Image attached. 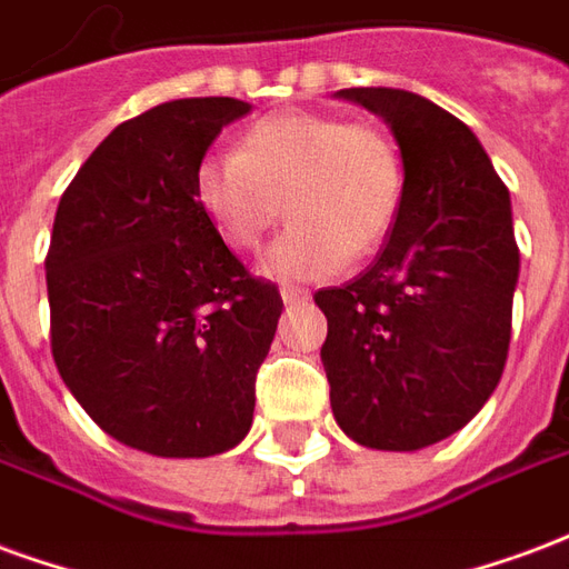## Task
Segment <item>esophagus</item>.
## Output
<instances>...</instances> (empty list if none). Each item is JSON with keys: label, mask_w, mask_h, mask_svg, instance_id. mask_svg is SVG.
I'll return each mask as SVG.
<instances>
[{"label": "esophagus", "mask_w": 569, "mask_h": 569, "mask_svg": "<svg viewBox=\"0 0 569 569\" xmlns=\"http://www.w3.org/2000/svg\"><path fill=\"white\" fill-rule=\"evenodd\" d=\"M281 300L288 302H302V300H309V290H302L297 288V284H281Z\"/></svg>", "instance_id": "34e87169"}]
</instances>
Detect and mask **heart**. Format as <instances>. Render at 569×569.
<instances>
[{"instance_id": "obj_1", "label": "heart", "mask_w": 569, "mask_h": 569, "mask_svg": "<svg viewBox=\"0 0 569 569\" xmlns=\"http://www.w3.org/2000/svg\"><path fill=\"white\" fill-rule=\"evenodd\" d=\"M193 197L242 254L257 251L288 209L293 223L260 267L272 279H325L388 242L406 199V160L376 120L276 111L242 132L236 153L199 160Z\"/></svg>"}]
</instances>
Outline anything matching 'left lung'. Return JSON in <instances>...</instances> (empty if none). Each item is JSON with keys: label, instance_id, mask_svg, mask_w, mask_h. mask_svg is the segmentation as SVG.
I'll use <instances>...</instances> for the list:
<instances>
[{"label": "left lung", "instance_id": "1", "mask_svg": "<svg viewBox=\"0 0 569 569\" xmlns=\"http://www.w3.org/2000/svg\"><path fill=\"white\" fill-rule=\"evenodd\" d=\"M339 97L388 120L406 199L372 267L315 293L330 406L360 446L416 451L458 433L503 376L518 281L509 190L470 127L430 99L393 87Z\"/></svg>", "mask_w": 569, "mask_h": 569}]
</instances>
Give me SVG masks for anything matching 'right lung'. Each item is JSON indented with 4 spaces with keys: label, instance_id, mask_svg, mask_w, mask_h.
Wrapping results in <instances>:
<instances>
[{
    "label": "right lung",
    "instance_id": "obj_1",
    "mask_svg": "<svg viewBox=\"0 0 569 569\" xmlns=\"http://www.w3.org/2000/svg\"><path fill=\"white\" fill-rule=\"evenodd\" d=\"M230 97L172 99L123 120L66 188L44 257L51 351L109 437L157 458H209L251 430L281 315L193 197Z\"/></svg>",
    "mask_w": 569,
    "mask_h": 569
}]
</instances>
